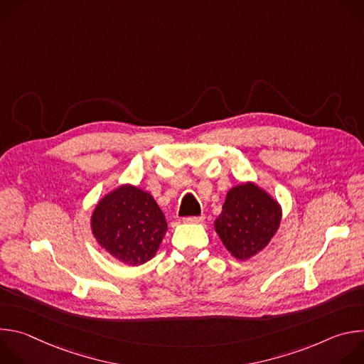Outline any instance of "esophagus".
Masks as SVG:
<instances>
[{
  "mask_svg": "<svg viewBox=\"0 0 364 364\" xmlns=\"http://www.w3.org/2000/svg\"><path fill=\"white\" fill-rule=\"evenodd\" d=\"M203 216H187L183 219L184 223H201L203 222Z\"/></svg>",
  "mask_w": 364,
  "mask_h": 364,
  "instance_id": "obj_1",
  "label": "esophagus"
}]
</instances>
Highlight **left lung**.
<instances>
[{
  "mask_svg": "<svg viewBox=\"0 0 364 364\" xmlns=\"http://www.w3.org/2000/svg\"><path fill=\"white\" fill-rule=\"evenodd\" d=\"M281 218L279 203L247 181L228 191L215 230L232 256L246 261L268 246Z\"/></svg>",
  "mask_w": 364,
  "mask_h": 364,
  "instance_id": "1",
  "label": "left lung"
}]
</instances>
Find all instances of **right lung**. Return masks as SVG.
Segmentation results:
<instances>
[{
	"label": "right lung",
	"mask_w": 364,
	"mask_h": 364,
	"mask_svg": "<svg viewBox=\"0 0 364 364\" xmlns=\"http://www.w3.org/2000/svg\"><path fill=\"white\" fill-rule=\"evenodd\" d=\"M90 228L96 242L111 256L138 267L157 253L167 222L149 193L124 184L97 201Z\"/></svg>",
	"instance_id": "add662e5"
}]
</instances>
